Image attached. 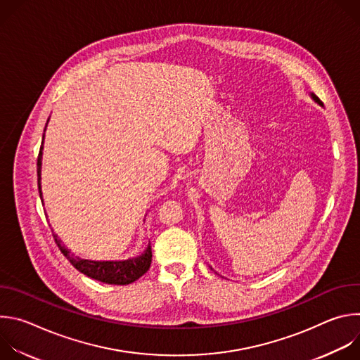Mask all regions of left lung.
Masks as SVG:
<instances>
[{"label": "left lung", "instance_id": "8db88e82", "mask_svg": "<svg viewBox=\"0 0 360 360\" xmlns=\"http://www.w3.org/2000/svg\"><path fill=\"white\" fill-rule=\"evenodd\" d=\"M309 95H311V98H312V99L316 102V104H319L321 107H323V102H322V101H321V99H319V98H318V96H316L314 92H311Z\"/></svg>", "mask_w": 360, "mask_h": 360}]
</instances>
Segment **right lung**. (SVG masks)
Here are the masks:
<instances>
[{
  "mask_svg": "<svg viewBox=\"0 0 360 360\" xmlns=\"http://www.w3.org/2000/svg\"><path fill=\"white\" fill-rule=\"evenodd\" d=\"M49 120V118H48ZM48 122V121H46ZM46 128V125H45ZM45 132V129H44ZM44 136L42 135V143L38 153L37 161V175H38V191L39 198L42 200V191H41V165H42V149H44ZM44 202V200H42ZM56 243L58 245L60 250L64 253L65 258L72 264L75 269H78L81 274L86 275L88 278L96 279L99 282L110 283V285H129L139 279L150 266L152 261V249L150 245L146 246V249L135 258H129L127 261H91V259H82L79 256H75L71 253V250L58 239V236L54 233Z\"/></svg>",
  "mask_w": 360,
  "mask_h": 360,
  "instance_id": "right-lung-1",
  "label": "right lung"
}]
</instances>
